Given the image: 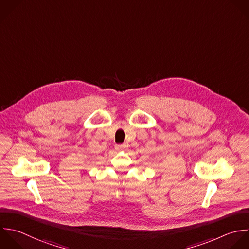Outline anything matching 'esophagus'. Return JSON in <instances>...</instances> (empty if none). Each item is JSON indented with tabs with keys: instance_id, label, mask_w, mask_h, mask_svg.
<instances>
[{
	"instance_id": "esophagus-1",
	"label": "esophagus",
	"mask_w": 249,
	"mask_h": 249,
	"mask_svg": "<svg viewBox=\"0 0 249 249\" xmlns=\"http://www.w3.org/2000/svg\"><path fill=\"white\" fill-rule=\"evenodd\" d=\"M126 147H127L126 144H117V145L115 146V149H116V150H123V149H125Z\"/></svg>"
}]
</instances>
